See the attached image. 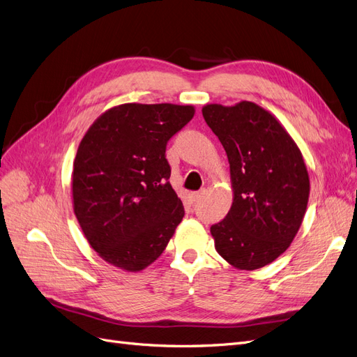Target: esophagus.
I'll list each match as a JSON object with an SVG mask.
<instances>
[{
  "label": "esophagus",
  "instance_id": "1",
  "mask_svg": "<svg viewBox=\"0 0 357 357\" xmlns=\"http://www.w3.org/2000/svg\"><path fill=\"white\" fill-rule=\"evenodd\" d=\"M201 197H202V192H201V190H199V192H192V193H190V199H192L193 202L198 201Z\"/></svg>",
  "mask_w": 357,
  "mask_h": 357
}]
</instances>
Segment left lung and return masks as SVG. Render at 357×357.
Instances as JSON below:
<instances>
[{"mask_svg":"<svg viewBox=\"0 0 357 357\" xmlns=\"http://www.w3.org/2000/svg\"><path fill=\"white\" fill-rule=\"evenodd\" d=\"M202 116L228 155L234 189L231 210L210 229L214 247L235 268H262L287 250L304 219L305 162L286 129L255 102L208 104Z\"/></svg>","mask_w":357,"mask_h":357,"instance_id":"obj_1","label":"left lung"}]
</instances>
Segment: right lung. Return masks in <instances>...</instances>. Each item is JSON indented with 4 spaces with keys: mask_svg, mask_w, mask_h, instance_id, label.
<instances>
[{
    "mask_svg": "<svg viewBox=\"0 0 357 357\" xmlns=\"http://www.w3.org/2000/svg\"><path fill=\"white\" fill-rule=\"evenodd\" d=\"M193 114L192 105L122 104L83 137L73 169L74 213L105 262L135 273L165 250L185 215L165 150Z\"/></svg>",
    "mask_w": 357,
    "mask_h": 357,
    "instance_id": "right-lung-1",
    "label": "right lung"
}]
</instances>
